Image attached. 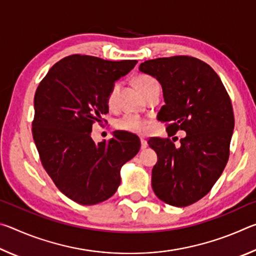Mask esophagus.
<instances>
[{
  "instance_id": "1",
  "label": "esophagus",
  "mask_w": 256,
  "mask_h": 256,
  "mask_svg": "<svg viewBox=\"0 0 256 256\" xmlns=\"http://www.w3.org/2000/svg\"><path fill=\"white\" fill-rule=\"evenodd\" d=\"M146 146H148V142H146V138H141V149L144 150V149H146Z\"/></svg>"
}]
</instances>
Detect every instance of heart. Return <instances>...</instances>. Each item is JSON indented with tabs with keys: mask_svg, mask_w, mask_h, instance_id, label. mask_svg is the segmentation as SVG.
Masks as SVG:
<instances>
[{
	"mask_svg": "<svg viewBox=\"0 0 256 256\" xmlns=\"http://www.w3.org/2000/svg\"><path fill=\"white\" fill-rule=\"evenodd\" d=\"M134 84H136V88L140 90L142 94H144L148 90H150L154 86H158V81L154 79V76L149 74H138L136 79H134ZM120 84H112L110 86V92L107 94V105L110 108L115 107L116 99H118V94L120 92ZM146 120L141 118V116L134 115V114H125L122 118H120L116 120V128L122 130V131L131 132V133H142L146 128Z\"/></svg>",
	"mask_w": 256,
	"mask_h": 256,
	"instance_id": "heart-1",
	"label": "heart"
}]
</instances>
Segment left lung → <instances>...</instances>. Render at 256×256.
I'll list each match as a JSON object with an SVG mask.
<instances>
[{
  "mask_svg": "<svg viewBox=\"0 0 256 256\" xmlns=\"http://www.w3.org/2000/svg\"><path fill=\"white\" fill-rule=\"evenodd\" d=\"M138 70L162 84L164 105L157 118L168 123V136L186 132L178 146L170 138L148 141L158 156L154 192L167 204H193L210 192L227 164L235 125L230 98L214 68L196 58L149 60Z\"/></svg>",
  "mask_w": 256,
  "mask_h": 256,
  "instance_id": "left-lung-1",
  "label": "left lung"
}]
</instances>
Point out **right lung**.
Instances as JSON below:
<instances>
[{
  "label": "right lung",
  "mask_w": 256,
  "mask_h": 256,
  "mask_svg": "<svg viewBox=\"0 0 256 256\" xmlns=\"http://www.w3.org/2000/svg\"><path fill=\"white\" fill-rule=\"evenodd\" d=\"M138 60L70 55L54 64L34 94L32 136L40 162L60 192L82 206L115 194L120 168L140 150V138L114 132L94 144L92 124L108 112L107 94Z\"/></svg>",
  "instance_id": "right-lung-1"
}]
</instances>
